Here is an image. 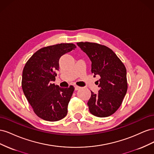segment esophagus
Here are the masks:
<instances>
[{
  "mask_svg": "<svg viewBox=\"0 0 154 154\" xmlns=\"http://www.w3.org/2000/svg\"><path fill=\"white\" fill-rule=\"evenodd\" d=\"M74 88H75V91H78V90L80 89V88L81 87L78 86V85H75V86H74Z\"/></svg>",
  "mask_w": 154,
  "mask_h": 154,
  "instance_id": "obj_1",
  "label": "esophagus"
}]
</instances>
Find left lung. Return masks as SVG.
Wrapping results in <instances>:
<instances>
[{"instance_id":"8db88e82","label":"left lung","mask_w":154,"mask_h":154,"mask_svg":"<svg viewBox=\"0 0 154 154\" xmlns=\"http://www.w3.org/2000/svg\"><path fill=\"white\" fill-rule=\"evenodd\" d=\"M77 45L89 57L94 76L100 77L97 81L98 94L91 91L87 103L90 112L99 118L108 117L119 108L127 93V69L113 51L105 45L88 42Z\"/></svg>"}]
</instances>
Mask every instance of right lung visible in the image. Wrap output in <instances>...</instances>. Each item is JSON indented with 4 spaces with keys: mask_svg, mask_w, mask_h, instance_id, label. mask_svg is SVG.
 <instances>
[{
    "mask_svg": "<svg viewBox=\"0 0 154 154\" xmlns=\"http://www.w3.org/2000/svg\"><path fill=\"white\" fill-rule=\"evenodd\" d=\"M74 44H59L40 49L27 60L22 72V88L34 112L45 121L57 122L66 117L72 85L61 88L52 83L62 55L75 49Z\"/></svg>",
    "mask_w": 154,
    "mask_h": 154,
    "instance_id": "1",
    "label": "right lung"
}]
</instances>
